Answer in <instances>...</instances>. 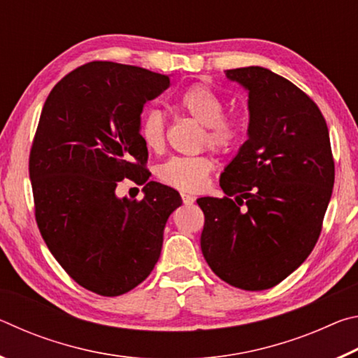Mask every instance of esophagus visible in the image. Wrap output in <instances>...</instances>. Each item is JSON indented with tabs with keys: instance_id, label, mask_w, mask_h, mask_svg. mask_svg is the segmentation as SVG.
I'll list each match as a JSON object with an SVG mask.
<instances>
[{
	"instance_id": "34e87169",
	"label": "esophagus",
	"mask_w": 358,
	"mask_h": 358,
	"mask_svg": "<svg viewBox=\"0 0 358 358\" xmlns=\"http://www.w3.org/2000/svg\"><path fill=\"white\" fill-rule=\"evenodd\" d=\"M181 201H183L185 205H192L194 202H196V197L191 196V194L183 192V194H181Z\"/></svg>"
}]
</instances>
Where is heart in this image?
<instances>
[{
    "label": "heart",
    "mask_w": 358,
    "mask_h": 358,
    "mask_svg": "<svg viewBox=\"0 0 358 358\" xmlns=\"http://www.w3.org/2000/svg\"><path fill=\"white\" fill-rule=\"evenodd\" d=\"M177 107L203 126V142L220 153H227L240 141L243 123L235 115L224 113V99L207 85L196 83L181 92ZM138 134L150 151H161L166 143V120L159 110H148L141 120ZM215 169L210 156L172 157L157 171L161 181L185 192H197L207 185Z\"/></svg>",
    "instance_id": "heart-1"
}]
</instances>
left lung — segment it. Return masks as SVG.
I'll return each mask as SVG.
<instances>
[{"instance_id":"left-lung-1","label":"left lung","mask_w":358,"mask_h":358,"mask_svg":"<svg viewBox=\"0 0 358 358\" xmlns=\"http://www.w3.org/2000/svg\"><path fill=\"white\" fill-rule=\"evenodd\" d=\"M248 92V141L221 173L226 197H201L202 254L243 290L280 284L310 256L329 207L335 162L310 96L260 66L226 71Z\"/></svg>"}]
</instances>
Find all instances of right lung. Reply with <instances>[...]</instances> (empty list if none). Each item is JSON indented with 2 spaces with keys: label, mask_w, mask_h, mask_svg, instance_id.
Segmentation results:
<instances>
[{
  "label": "right lung",
  "mask_w": 358,
  "mask_h": 358,
  "mask_svg": "<svg viewBox=\"0 0 358 358\" xmlns=\"http://www.w3.org/2000/svg\"><path fill=\"white\" fill-rule=\"evenodd\" d=\"M169 76L137 66L92 62L48 94L29 153L34 215L42 238L82 287L117 296L138 286L161 256L180 194L148 181L138 128L147 101ZM145 184L142 201L120 199L117 181Z\"/></svg>",
  "instance_id": "add662e5"
}]
</instances>
